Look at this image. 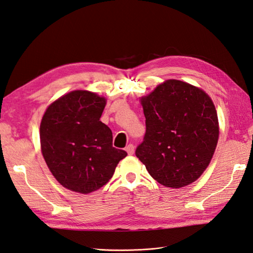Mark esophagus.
<instances>
[{
	"label": "esophagus",
	"mask_w": 253,
	"mask_h": 253,
	"mask_svg": "<svg viewBox=\"0 0 253 253\" xmlns=\"http://www.w3.org/2000/svg\"><path fill=\"white\" fill-rule=\"evenodd\" d=\"M134 149H135V148H134L133 144H128L127 147L126 148V151L127 152L128 155H133V154H134Z\"/></svg>",
	"instance_id": "1"
}]
</instances>
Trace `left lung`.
Returning <instances> with one entry per match:
<instances>
[{"label":"left lung","instance_id":"left-lung-1","mask_svg":"<svg viewBox=\"0 0 253 253\" xmlns=\"http://www.w3.org/2000/svg\"><path fill=\"white\" fill-rule=\"evenodd\" d=\"M139 100L147 131L136 156L160 185H191L208 168L218 141L212 99L192 84L169 79Z\"/></svg>","mask_w":253,"mask_h":253}]
</instances>
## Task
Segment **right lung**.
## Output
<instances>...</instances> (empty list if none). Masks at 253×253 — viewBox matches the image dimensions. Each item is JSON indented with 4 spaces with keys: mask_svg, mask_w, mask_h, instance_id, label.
<instances>
[{
    "mask_svg": "<svg viewBox=\"0 0 253 253\" xmlns=\"http://www.w3.org/2000/svg\"><path fill=\"white\" fill-rule=\"evenodd\" d=\"M106 99L85 89L59 97L45 110L40 125L41 152L61 186L88 194L109 182L127 154L113 147L111 128L100 117Z\"/></svg>",
    "mask_w": 253,
    "mask_h": 253,
    "instance_id": "1",
    "label": "right lung"
}]
</instances>
